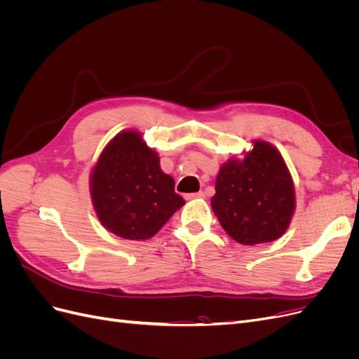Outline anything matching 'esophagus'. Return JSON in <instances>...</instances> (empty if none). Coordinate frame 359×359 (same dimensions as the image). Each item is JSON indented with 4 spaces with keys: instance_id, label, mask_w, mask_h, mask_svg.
Masks as SVG:
<instances>
[{
    "instance_id": "34e87169",
    "label": "esophagus",
    "mask_w": 359,
    "mask_h": 359,
    "mask_svg": "<svg viewBox=\"0 0 359 359\" xmlns=\"http://www.w3.org/2000/svg\"><path fill=\"white\" fill-rule=\"evenodd\" d=\"M196 198H205L203 191H198V193H191L187 196V199H196Z\"/></svg>"
}]
</instances>
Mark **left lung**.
<instances>
[{
    "instance_id": "8db88e82",
    "label": "left lung",
    "mask_w": 359,
    "mask_h": 359,
    "mask_svg": "<svg viewBox=\"0 0 359 359\" xmlns=\"http://www.w3.org/2000/svg\"><path fill=\"white\" fill-rule=\"evenodd\" d=\"M253 144L243 160L232 157L220 168L211 199L223 229L245 245L276 241L295 211V189L283 157L268 142Z\"/></svg>"
}]
</instances>
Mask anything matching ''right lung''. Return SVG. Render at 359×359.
<instances>
[{
	"label": "right lung",
	"instance_id": "obj_1",
	"mask_svg": "<svg viewBox=\"0 0 359 359\" xmlns=\"http://www.w3.org/2000/svg\"><path fill=\"white\" fill-rule=\"evenodd\" d=\"M91 198L107 231L124 240L154 236L186 203L175 181L160 169V158L137 132L116 135L91 173Z\"/></svg>",
	"mask_w": 359,
	"mask_h": 359
}]
</instances>
